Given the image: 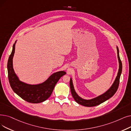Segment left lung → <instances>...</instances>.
Returning a JSON list of instances; mask_svg holds the SVG:
<instances>
[{
  "mask_svg": "<svg viewBox=\"0 0 131 131\" xmlns=\"http://www.w3.org/2000/svg\"><path fill=\"white\" fill-rule=\"evenodd\" d=\"M117 49L118 58L119 64V67L118 72L117 74V76L115 79L114 82H113V84L112 85V86L110 88L109 90L107 91V92H106L103 94H102L98 96V97L92 100H86L82 99L80 97H79V96L78 95V94L76 93V92H75V90H74V88L73 82H72V80L71 78L70 79V86L71 94L73 99H74V100L77 102L78 103H79L80 105H82L83 106H87V107L95 106L96 105H100V104L103 103V102H105L108 99H109L110 98L112 97V96L116 93L119 87V80H120V77H121V75L122 71V62L120 59V57H119V49L118 47H117Z\"/></svg>",
  "mask_w": 131,
  "mask_h": 131,
  "instance_id": "obj_1",
  "label": "left lung"
}]
</instances>
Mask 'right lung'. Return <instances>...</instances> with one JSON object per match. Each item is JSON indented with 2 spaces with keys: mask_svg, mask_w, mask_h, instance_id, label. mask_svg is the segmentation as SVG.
I'll list each match as a JSON object with an SVG mask.
<instances>
[{
  "mask_svg": "<svg viewBox=\"0 0 131 131\" xmlns=\"http://www.w3.org/2000/svg\"><path fill=\"white\" fill-rule=\"evenodd\" d=\"M7 62L8 77L10 86L17 95L26 101L31 103H39L47 100L51 95L53 89L60 78L66 74L64 71L53 73L42 83L31 85L22 82L14 73L13 68V58L15 52V45Z\"/></svg>",
  "mask_w": 131,
  "mask_h": 131,
  "instance_id": "1",
  "label": "right lung"
}]
</instances>
